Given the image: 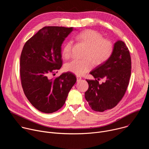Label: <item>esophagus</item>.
<instances>
[{
    "label": "esophagus",
    "instance_id": "obj_1",
    "mask_svg": "<svg viewBox=\"0 0 149 149\" xmlns=\"http://www.w3.org/2000/svg\"><path fill=\"white\" fill-rule=\"evenodd\" d=\"M80 80H81V77H80L79 76H77V81L78 82Z\"/></svg>",
    "mask_w": 149,
    "mask_h": 149
}]
</instances>
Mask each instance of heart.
<instances>
[{"label": "heart", "mask_w": 149, "mask_h": 149, "mask_svg": "<svg viewBox=\"0 0 149 149\" xmlns=\"http://www.w3.org/2000/svg\"><path fill=\"white\" fill-rule=\"evenodd\" d=\"M77 38L88 47L85 57L82 59H74L67 63L65 65L66 71L77 75H82L90 71L93 63L95 65L101 64L111 56L113 44L107 38H103L99 32L88 29L79 33ZM73 41L69 40L66 42L62 48V55L66 58L72 55Z\"/></svg>", "instance_id": "heart-1"}]
</instances>
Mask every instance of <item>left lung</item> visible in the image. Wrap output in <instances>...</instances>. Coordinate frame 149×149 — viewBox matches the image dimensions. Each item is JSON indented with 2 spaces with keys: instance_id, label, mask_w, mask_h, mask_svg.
Masks as SVG:
<instances>
[{
  "instance_id": "obj_1",
  "label": "left lung",
  "mask_w": 149,
  "mask_h": 149,
  "mask_svg": "<svg viewBox=\"0 0 149 149\" xmlns=\"http://www.w3.org/2000/svg\"><path fill=\"white\" fill-rule=\"evenodd\" d=\"M131 68L129 50L123 41L118 40L110 57L90 72L95 79H86L89 87L85 98L92 110L102 112L116 107L129 86ZM101 78L106 81L100 84Z\"/></svg>"
}]
</instances>
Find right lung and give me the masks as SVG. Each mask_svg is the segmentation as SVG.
I'll return each mask as SVG.
<instances>
[{"label": "right lung", "mask_w": 149, "mask_h": 149, "mask_svg": "<svg viewBox=\"0 0 149 149\" xmlns=\"http://www.w3.org/2000/svg\"><path fill=\"white\" fill-rule=\"evenodd\" d=\"M72 28L45 26L28 39L20 58V76L24 94L39 111L52 113L64 105L77 81L72 73L52 75L62 65L61 45Z\"/></svg>", "instance_id": "right-lung-1"}]
</instances>
